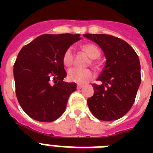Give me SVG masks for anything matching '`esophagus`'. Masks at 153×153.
Masks as SVG:
<instances>
[{
    "label": "esophagus",
    "mask_w": 153,
    "mask_h": 153,
    "mask_svg": "<svg viewBox=\"0 0 153 153\" xmlns=\"http://www.w3.org/2000/svg\"><path fill=\"white\" fill-rule=\"evenodd\" d=\"M82 87H83V86H82V85H77V89H78V90H79V89H82Z\"/></svg>",
    "instance_id": "34e87169"
}]
</instances>
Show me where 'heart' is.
<instances>
[{
  "label": "heart",
  "mask_w": 153,
  "mask_h": 153,
  "mask_svg": "<svg viewBox=\"0 0 153 153\" xmlns=\"http://www.w3.org/2000/svg\"><path fill=\"white\" fill-rule=\"evenodd\" d=\"M81 48L92 59H98L101 55L100 49L98 48V47L94 44L88 43V44H82L81 46ZM74 56L72 49H67L62 56L63 64L66 67H71L74 63ZM93 62H94L93 61ZM94 77V72L89 69L81 70L78 69V68H74V69L70 70L68 72V79L70 81L72 82H75V83L82 84V85L91 81Z\"/></svg>",
  "instance_id": "b5f03b06"
}]
</instances>
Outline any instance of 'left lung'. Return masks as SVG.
<instances>
[{
  "label": "left lung",
  "instance_id": "obj_1",
  "mask_svg": "<svg viewBox=\"0 0 153 153\" xmlns=\"http://www.w3.org/2000/svg\"><path fill=\"white\" fill-rule=\"evenodd\" d=\"M98 44L106 59L105 66L92 84L94 94L87 100L94 116L102 121H114L128 112L135 101L141 82L139 58L132 47L113 36L85 34Z\"/></svg>",
  "mask_w": 153,
  "mask_h": 153
}]
</instances>
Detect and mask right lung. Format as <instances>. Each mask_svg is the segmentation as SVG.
Returning <instances> with one entry per match:
<instances>
[{"instance_id": "right-lung-1", "label": "right lung", "mask_w": 153, "mask_h": 153, "mask_svg": "<svg viewBox=\"0 0 153 153\" xmlns=\"http://www.w3.org/2000/svg\"><path fill=\"white\" fill-rule=\"evenodd\" d=\"M80 35L44 34L25 47L13 67L20 106L36 121L51 122L64 113L75 82H66L62 56Z\"/></svg>"}]
</instances>
